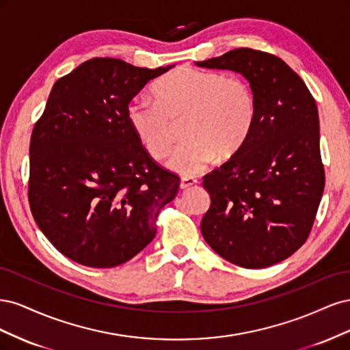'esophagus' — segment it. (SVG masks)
Segmentation results:
<instances>
[{
  "mask_svg": "<svg viewBox=\"0 0 350 350\" xmlns=\"http://www.w3.org/2000/svg\"><path fill=\"white\" fill-rule=\"evenodd\" d=\"M196 184H197V179L196 178H193V176H183L181 181H179V188L187 189V188H191Z\"/></svg>",
  "mask_w": 350,
  "mask_h": 350,
  "instance_id": "1",
  "label": "esophagus"
}]
</instances>
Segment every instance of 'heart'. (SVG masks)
I'll use <instances>...</instances> for the list:
<instances>
[{
	"mask_svg": "<svg viewBox=\"0 0 350 350\" xmlns=\"http://www.w3.org/2000/svg\"><path fill=\"white\" fill-rule=\"evenodd\" d=\"M156 102L135 99L126 118L153 159H163L175 142V125L184 122L185 140L167 161L171 171L191 176L220 156L229 159L248 139L256 120V96L239 77L179 67L153 86Z\"/></svg>",
	"mask_w": 350,
	"mask_h": 350,
	"instance_id": "heart-1",
	"label": "heart"
}]
</instances>
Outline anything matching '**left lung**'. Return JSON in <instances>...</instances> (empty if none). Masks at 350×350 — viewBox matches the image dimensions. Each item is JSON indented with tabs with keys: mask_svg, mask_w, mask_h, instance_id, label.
I'll return each instance as SVG.
<instances>
[{
	"mask_svg": "<svg viewBox=\"0 0 350 350\" xmlns=\"http://www.w3.org/2000/svg\"><path fill=\"white\" fill-rule=\"evenodd\" d=\"M196 66L241 74L256 96L248 139L203 178L211 203L201 234L237 266H273L302 247L323 197L317 103L298 74L267 52L238 48Z\"/></svg>",
	"mask_w": 350,
	"mask_h": 350,
	"instance_id": "left-lung-1",
	"label": "left lung"
}]
</instances>
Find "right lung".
I'll return each instance as SVG.
<instances>
[{
    "label": "right lung",
    "mask_w": 350,
    "mask_h": 350,
    "mask_svg": "<svg viewBox=\"0 0 350 350\" xmlns=\"http://www.w3.org/2000/svg\"><path fill=\"white\" fill-rule=\"evenodd\" d=\"M172 67L93 58L52 86L30 139L29 203L39 229L70 260L115 267L154 238L179 178L143 149L126 109Z\"/></svg>",
    "instance_id": "add662e5"
}]
</instances>
